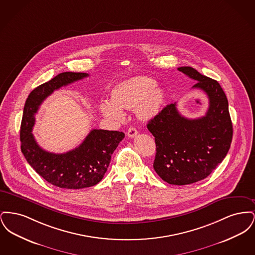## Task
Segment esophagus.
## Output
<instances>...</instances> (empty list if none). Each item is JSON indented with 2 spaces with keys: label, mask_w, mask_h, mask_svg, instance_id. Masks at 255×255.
Here are the masks:
<instances>
[{
  "label": "esophagus",
  "mask_w": 255,
  "mask_h": 255,
  "mask_svg": "<svg viewBox=\"0 0 255 255\" xmlns=\"http://www.w3.org/2000/svg\"><path fill=\"white\" fill-rule=\"evenodd\" d=\"M137 133H138V132H137V130H136L134 127H130V128L128 129V132H127V134H128L129 137H133V136H135Z\"/></svg>",
  "instance_id": "esophagus-1"
}]
</instances>
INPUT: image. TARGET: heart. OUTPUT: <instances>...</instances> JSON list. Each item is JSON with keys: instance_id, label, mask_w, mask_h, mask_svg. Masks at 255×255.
Segmentation results:
<instances>
[{"instance_id": "1", "label": "heart", "mask_w": 255, "mask_h": 255, "mask_svg": "<svg viewBox=\"0 0 255 255\" xmlns=\"http://www.w3.org/2000/svg\"><path fill=\"white\" fill-rule=\"evenodd\" d=\"M152 78L145 76L133 77L116 86L111 93L112 101L100 104L102 114L110 120L121 122L124 118L122 109H134L139 118H154L164 101L163 91L156 87Z\"/></svg>"}]
</instances>
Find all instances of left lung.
Masks as SVG:
<instances>
[{
	"label": "left lung",
	"instance_id": "1",
	"mask_svg": "<svg viewBox=\"0 0 255 255\" xmlns=\"http://www.w3.org/2000/svg\"><path fill=\"white\" fill-rule=\"evenodd\" d=\"M178 70L197 83L208 97L209 107L202 118L182 117L176 103L166 105L149 121L148 130L155 136L154 169L170 184L184 185L206 179L227 156L232 140L229 102L214 79L191 67Z\"/></svg>",
	"mask_w": 255,
	"mask_h": 255
}]
</instances>
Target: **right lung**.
I'll use <instances>...</instances> for the list:
<instances>
[{"label":"right lung","mask_w":255,"mask_h":255,"mask_svg":"<svg viewBox=\"0 0 255 255\" xmlns=\"http://www.w3.org/2000/svg\"><path fill=\"white\" fill-rule=\"evenodd\" d=\"M89 76L85 73H59L38 86L26 98L21 123V150L29 165L47 182L60 188L80 189L96 185L106 173L111 156L124 133L92 130L83 142L67 153L55 154L42 149L32 134L35 114L42 102L55 90Z\"/></svg>","instance_id":"1"}]
</instances>
